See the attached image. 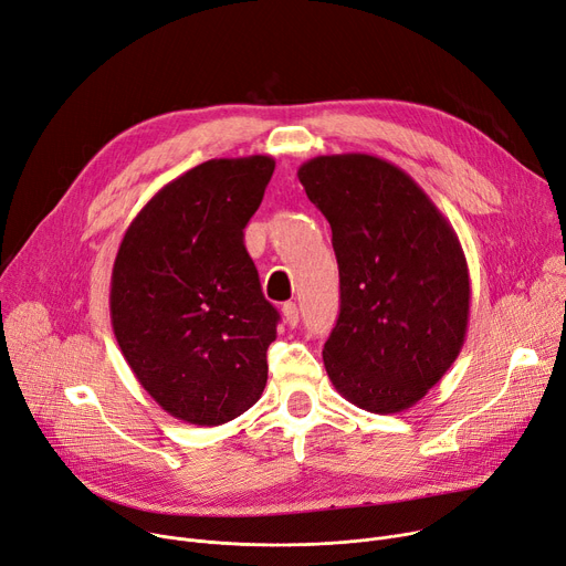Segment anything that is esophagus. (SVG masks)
Here are the masks:
<instances>
[{
	"instance_id": "1",
	"label": "esophagus",
	"mask_w": 566,
	"mask_h": 566,
	"mask_svg": "<svg viewBox=\"0 0 566 566\" xmlns=\"http://www.w3.org/2000/svg\"><path fill=\"white\" fill-rule=\"evenodd\" d=\"M283 319H285L287 326H296L298 324V308H296V304H292V302L283 304Z\"/></svg>"
}]
</instances>
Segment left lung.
<instances>
[{
  "mask_svg": "<svg viewBox=\"0 0 566 566\" xmlns=\"http://www.w3.org/2000/svg\"><path fill=\"white\" fill-rule=\"evenodd\" d=\"M296 176L338 258L340 315L322 352L326 375L358 409L400 413L441 381L467 340L471 279L457 232L381 157L319 155Z\"/></svg>",
  "mask_w": 566,
  "mask_h": 566,
  "instance_id": "8db88e82",
  "label": "left lung"
}]
</instances>
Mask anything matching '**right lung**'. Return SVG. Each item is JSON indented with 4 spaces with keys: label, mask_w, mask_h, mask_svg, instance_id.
Wrapping results in <instances>:
<instances>
[{
    "label": "right lung",
    "mask_w": 566,
    "mask_h": 566,
    "mask_svg": "<svg viewBox=\"0 0 566 566\" xmlns=\"http://www.w3.org/2000/svg\"><path fill=\"white\" fill-rule=\"evenodd\" d=\"M274 157L210 159L164 185L127 226L109 313L127 365L178 420L217 427L268 384L279 313L264 298L244 226Z\"/></svg>",
    "instance_id": "1"
}]
</instances>
